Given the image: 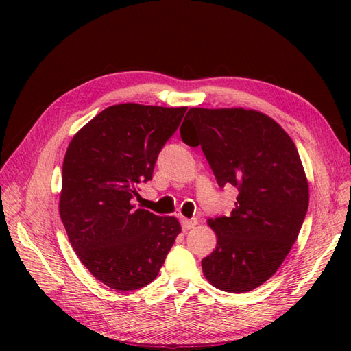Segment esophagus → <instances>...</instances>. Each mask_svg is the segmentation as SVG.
I'll return each mask as SVG.
<instances>
[{
	"label": "esophagus",
	"instance_id": "obj_1",
	"mask_svg": "<svg viewBox=\"0 0 351 351\" xmlns=\"http://www.w3.org/2000/svg\"><path fill=\"white\" fill-rule=\"evenodd\" d=\"M197 225V220L196 219H191V220H182V229L184 230H190Z\"/></svg>",
	"mask_w": 351,
	"mask_h": 351
}]
</instances>
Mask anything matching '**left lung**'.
<instances>
[{
    "label": "left lung",
    "instance_id": "obj_1",
    "mask_svg": "<svg viewBox=\"0 0 351 351\" xmlns=\"http://www.w3.org/2000/svg\"><path fill=\"white\" fill-rule=\"evenodd\" d=\"M181 138L200 146L219 187L238 190L228 215L208 220L215 250L205 278L228 293L263 285L287 258L306 217L309 189L294 141L271 117L244 108H190Z\"/></svg>",
    "mask_w": 351,
    "mask_h": 351
}]
</instances>
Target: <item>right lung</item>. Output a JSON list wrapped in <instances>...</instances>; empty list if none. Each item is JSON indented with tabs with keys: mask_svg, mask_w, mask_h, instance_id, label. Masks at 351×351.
Masks as SVG:
<instances>
[{
	"mask_svg": "<svg viewBox=\"0 0 351 351\" xmlns=\"http://www.w3.org/2000/svg\"><path fill=\"white\" fill-rule=\"evenodd\" d=\"M187 107L119 104L72 138L63 161L60 217L73 250L96 279L117 291L146 287L181 232L175 217L134 205Z\"/></svg>",
	"mask_w": 351,
	"mask_h": 351,
	"instance_id": "add662e5",
	"label": "right lung"
}]
</instances>
